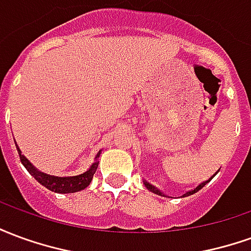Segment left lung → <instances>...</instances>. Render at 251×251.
Returning <instances> with one entry per match:
<instances>
[{"label": "left lung", "instance_id": "8db88e82", "mask_svg": "<svg viewBox=\"0 0 251 251\" xmlns=\"http://www.w3.org/2000/svg\"><path fill=\"white\" fill-rule=\"evenodd\" d=\"M205 183H207V181H203L201 184L198 185V187H196V188H195V189H192V191H188V192L183 195V196H189V195H192V194H195V192H198V191H199L200 188H203V187H204ZM144 184H145V187H147V188L149 189V191H152L153 194H157V195H161V196H164V194H161V192H160V191H158V189L156 188L154 185L149 184V183H147V181H144Z\"/></svg>", "mask_w": 251, "mask_h": 251}]
</instances>
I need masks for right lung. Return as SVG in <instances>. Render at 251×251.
<instances>
[{
  "instance_id": "1",
  "label": "right lung",
  "mask_w": 251,
  "mask_h": 251,
  "mask_svg": "<svg viewBox=\"0 0 251 251\" xmlns=\"http://www.w3.org/2000/svg\"><path fill=\"white\" fill-rule=\"evenodd\" d=\"M20 160L24 165L26 171L29 172L33 177H35L41 185H44L46 188H48L52 192H57V194H74V192H77V191H82L87 187L91 180H93V176L95 174V171L98 168L99 161H95L93 163V165L88 168V171H86L84 174L77 175V176H70V177H57V176H51V175L43 174V172H39L37 169L32 165V164L28 161V158H25L23 154H21V151L19 149ZM100 152H98L95 160L99 157Z\"/></svg>"
}]
</instances>
